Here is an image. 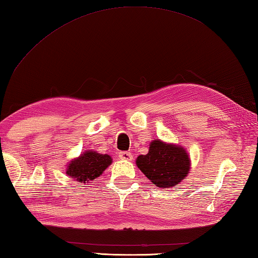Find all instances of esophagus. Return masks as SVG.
Masks as SVG:
<instances>
[{
	"label": "esophagus",
	"instance_id": "34e87169",
	"mask_svg": "<svg viewBox=\"0 0 258 258\" xmlns=\"http://www.w3.org/2000/svg\"><path fill=\"white\" fill-rule=\"evenodd\" d=\"M119 158L122 159V160H125V161H133L134 156H133V153H131V152L122 151V152L119 153Z\"/></svg>",
	"mask_w": 258,
	"mask_h": 258
}]
</instances>
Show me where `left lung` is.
<instances>
[{"label":"left lung","mask_w":258,"mask_h":258,"mask_svg":"<svg viewBox=\"0 0 258 258\" xmlns=\"http://www.w3.org/2000/svg\"><path fill=\"white\" fill-rule=\"evenodd\" d=\"M190 158L185 149L161 140H153L147 154H141L136 163L153 185L167 188L184 179L190 170Z\"/></svg>","instance_id":"obj_1"}]
</instances>
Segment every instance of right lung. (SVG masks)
<instances>
[{
	"label": "right lung",
	"mask_w": 258,
	"mask_h": 258,
	"mask_svg": "<svg viewBox=\"0 0 258 258\" xmlns=\"http://www.w3.org/2000/svg\"><path fill=\"white\" fill-rule=\"evenodd\" d=\"M112 159L108 154H101L96 151L88 150L78 158L72 160L67 165L66 173L76 181L89 183L109 167Z\"/></svg>",
	"instance_id": "right-lung-1"
}]
</instances>
